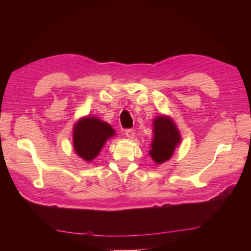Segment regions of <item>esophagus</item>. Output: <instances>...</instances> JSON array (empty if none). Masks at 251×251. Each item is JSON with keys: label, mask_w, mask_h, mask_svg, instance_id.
<instances>
[{"label": "esophagus", "mask_w": 251, "mask_h": 251, "mask_svg": "<svg viewBox=\"0 0 251 251\" xmlns=\"http://www.w3.org/2000/svg\"><path fill=\"white\" fill-rule=\"evenodd\" d=\"M125 135H126V137H128V138H134L135 130L131 129V128L126 129V130H125Z\"/></svg>", "instance_id": "esophagus-1"}]
</instances>
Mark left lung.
I'll return each mask as SVG.
<instances>
[{
	"instance_id": "obj_1",
	"label": "left lung",
	"mask_w": 251,
	"mask_h": 251,
	"mask_svg": "<svg viewBox=\"0 0 251 251\" xmlns=\"http://www.w3.org/2000/svg\"><path fill=\"white\" fill-rule=\"evenodd\" d=\"M154 139L150 155L157 164L168 160L180 143V134L171 117L160 115L154 122Z\"/></svg>"
}]
</instances>
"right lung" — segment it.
<instances>
[{
	"label": "right lung",
	"instance_id": "obj_1",
	"mask_svg": "<svg viewBox=\"0 0 251 251\" xmlns=\"http://www.w3.org/2000/svg\"><path fill=\"white\" fill-rule=\"evenodd\" d=\"M115 134L112 126L100 118H80L73 127L74 151L85 161H91L100 154L106 141Z\"/></svg>",
	"mask_w": 251,
	"mask_h": 251
}]
</instances>
